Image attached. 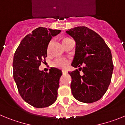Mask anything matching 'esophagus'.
<instances>
[{"label":"esophagus","instance_id":"obj_1","mask_svg":"<svg viewBox=\"0 0 125 125\" xmlns=\"http://www.w3.org/2000/svg\"><path fill=\"white\" fill-rule=\"evenodd\" d=\"M62 73L63 74H65V73H67V71H66V70H62Z\"/></svg>","mask_w":125,"mask_h":125}]
</instances>
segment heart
<instances>
[{
    "label": "heart",
    "mask_w": 125,
    "mask_h": 125,
    "mask_svg": "<svg viewBox=\"0 0 125 125\" xmlns=\"http://www.w3.org/2000/svg\"><path fill=\"white\" fill-rule=\"evenodd\" d=\"M66 39L68 38L64 39L63 41ZM70 62V60L68 58H64V57H60V58H57L54 60L52 62V67H55V68L65 69L69 66Z\"/></svg>",
    "instance_id": "heart-1"
}]
</instances>
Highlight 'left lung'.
Instances as JSON below:
<instances>
[{
	"label": "left lung",
	"mask_w": 125,
	"mask_h": 125,
	"mask_svg": "<svg viewBox=\"0 0 125 125\" xmlns=\"http://www.w3.org/2000/svg\"><path fill=\"white\" fill-rule=\"evenodd\" d=\"M66 32L76 43L72 66L79 67L69 72L72 93L82 103L97 101L104 95L111 80L114 66L110 49L100 36L87 27H76Z\"/></svg>",
	"instance_id": "obj_1"
}]
</instances>
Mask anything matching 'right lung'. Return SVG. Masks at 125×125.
I'll return each mask as SVG.
<instances>
[{"label":"right lung","mask_w":125,"mask_h":125,"mask_svg":"<svg viewBox=\"0 0 125 125\" xmlns=\"http://www.w3.org/2000/svg\"><path fill=\"white\" fill-rule=\"evenodd\" d=\"M61 32L40 27L24 38L15 52L13 77L19 93L29 104L38 108L48 107L57 99L62 70L52 67L49 72L39 70L47 56L52 36Z\"/></svg>","instance_id":"1"}]
</instances>
